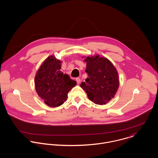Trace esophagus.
I'll use <instances>...</instances> for the list:
<instances>
[{
	"instance_id": "obj_1",
	"label": "esophagus",
	"mask_w": 158,
	"mask_h": 158,
	"mask_svg": "<svg viewBox=\"0 0 158 158\" xmlns=\"http://www.w3.org/2000/svg\"><path fill=\"white\" fill-rule=\"evenodd\" d=\"M75 80H76V81H77V84H80V81H81L80 78H77L75 79Z\"/></svg>"
}]
</instances>
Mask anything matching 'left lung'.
<instances>
[{
	"label": "left lung",
	"instance_id": "obj_1",
	"mask_svg": "<svg viewBox=\"0 0 158 158\" xmlns=\"http://www.w3.org/2000/svg\"><path fill=\"white\" fill-rule=\"evenodd\" d=\"M84 61L86 62L85 71L88 78L80 86L94 103L105 105L113 98L118 89V72L110 60L99 55L88 56Z\"/></svg>",
	"mask_w": 158,
	"mask_h": 158
}]
</instances>
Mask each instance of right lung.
Instances as JSON below:
<instances>
[{
  "mask_svg": "<svg viewBox=\"0 0 158 158\" xmlns=\"http://www.w3.org/2000/svg\"><path fill=\"white\" fill-rule=\"evenodd\" d=\"M61 64V61L55 56H48L35 78L37 94L50 107L63 105L68 98V92L77 85L68 74H63L60 70Z\"/></svg>",
  "mask_w": 158,
  "mask_h": 158,
  "instance_id": "1",
  "label": "right lung"
}]
</instances>
